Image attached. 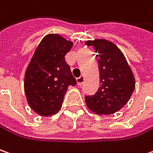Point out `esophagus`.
I'll return each mask as SVG.
<instances>
[{"label": "esophagus", "instance_id": "34e87169", "mask_svg": "<svg viewBox=\"0 0 153 153\" xmlns=\"http://www.w3.org/2000/svg\"><path fill=\"white\" fill-rule=\"evenodd\" d=\"M83 81H84V77H83L82 76H79V77H77V78H76V82H77V85L81 86V85L83 83Z\"/></svg>", "mask_w": 153, "mask_h": 153}]
</instances>
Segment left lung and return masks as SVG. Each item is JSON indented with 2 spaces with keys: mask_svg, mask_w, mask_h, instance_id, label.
<instances>
[{
  "mask_svg": "<svg viewBox=\"0 0 153 153\" xmlns=\"http://www.w3.org/2000/svg\"><path fill=\"white\" fill-rule=\"evenodd\" d=\"M99 57L100 88L93 96H85L89 110L97 114H112L123 108L134 92V74L121 51L105 39L88 40Z\"/></svg>",
  "mask_w": 153,
  "mask_h": 153,
  "instance_id": "obj_1",
  "label": "left lung"
}]
</instances>
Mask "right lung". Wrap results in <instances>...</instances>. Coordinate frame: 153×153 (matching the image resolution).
Instances as JSON below:
<instances>
[{"instance_id": "add662e5", "label": "right lung", "mask_w": 153, "mask_h": 153, "mask_svg": "<svg viewBox=\"0 0 153 153\" xmlns=\"http://www.w3.org/2000/svg\"><path fill=\"white\" fill-rule=\"evenodd\" d=\"M73 43L59 34H47L27 66L24 89L30 108L41 116H51L62 107L65 93L76 80L65 61Z\"/></svg>"}]
</instances>
